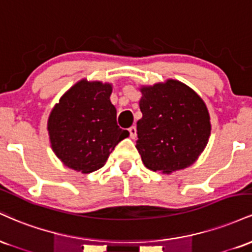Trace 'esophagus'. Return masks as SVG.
I'll use <instances>...</instances> for the list:
<instances>
[{
	"label": "esophagus",
	"mask_w": 252,
	"mask_h": 252,
	"mask_svg": "<svg viewBox=\"0 0 252 252\" xmlns=\"http://www.w3.org/2000/svg\"><path fill=\"white\" fill-rule=\"evenodd\" d=\"M129 132H130V137L131 138H135L136 135H137V130H136V126H130L129 128Z\"/></svg>",
	"instance_id": "esophagus-1"
}]
</instances>
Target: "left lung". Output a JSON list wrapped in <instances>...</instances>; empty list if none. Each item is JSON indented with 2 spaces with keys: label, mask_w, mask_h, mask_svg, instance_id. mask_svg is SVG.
I'll list each match as a JSON object with an SVG mask.
<instances>
[{
  "label": "left lung",
  "mask_w": 252,
  "mask_h": 252,
  "mask_svg": "<svg viewBox=\"0 0 252 252\" xmlns=\"http://www.w3.org/2000/svg\"><path fill=\"white\" fill-rule=\"evenodd\" d=\"M142 118L136 148L154 172L184 169L198 160L211 135L206 104L192 89L174 79L140 89Z\"/></svg>",
  "instance_id": "8db88e82"
}]
</instances>
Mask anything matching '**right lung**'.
Segmentation results:
<instances>
[{
  "label": "right lung",
  "instance_id": "add662e5",
  "mask_svg": "<svg viewBox=\"0 0 252 252\" xmlns=\"http://www.w3.org/2000/svg\"><path fill=\"white\" fill-rule=\"evenodd\" d=\"M112 85L86 79L74 84L52 109L47 129L53 152L68 168L84 174L102 168L129 136L116 122Z\"/></svg>",
  "mask_w": 252,
  "mask_h": 252
}]
</instances>
